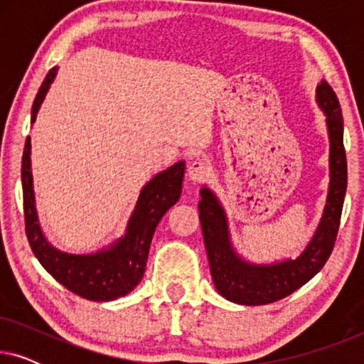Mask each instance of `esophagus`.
Masks as SVG:
<instances>
[{"label": "esophagus", "mask_w": 364, "mask_h": 364, "mask_svg": "<svg viewBox=\"0 0 364 364\" xmlns=\"http://www.w3.org/2000/svg\"><path fill=\"white\" fill-rule=\"evenodd\" d=\"M187 173L191 181L202 183L210 177V166H208L205 161H200V159H198V161H193L191 166H188Z\"/></svg>", "instance_id": "1"}]
</instances>
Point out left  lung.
I'll return each instance as SVG.
<instances>
[{"mask_svg":"<svg viewBox=\"0 0 364 364\" xmlns=\"http://www.w3.org/2000/svg\"><path fill=\"white\" fill-rule=\"evenodd\" d=\"M316 99L326 114L331 181L320 227L301 257L273 265H252L243 262L233 252L228 238L225 212L217 197L205 187L200 191L198 217L212 280L223 298L238 305H268L291 295L321 270L335 247L348 182L346 152L343 146V116L336 94L328 82L323 81L318 86Z\"/></svg>","mask_w":364,"mask_h":364,"instance_id":"1","label":"left lung"}]
</instances>
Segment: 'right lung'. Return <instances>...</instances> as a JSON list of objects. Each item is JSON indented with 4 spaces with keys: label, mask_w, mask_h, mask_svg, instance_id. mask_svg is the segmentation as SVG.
<instances>
[{
    "label": "right lung",
    "mask_w": 364,
    "mask_h": 364,
    "mask_svg": "<svg viewBox=\"0 0 364 364\" xmlns=\"http://www.w3.org/2000/svg\"><path fill=\"white\" fill-rule=\"evenodd\" d=\"M54 77H56V68L48 73L39 87L33 102L31 122L36 121V114ZM29 154H31V139L28 137L24 144L21 166L24 227H26L29 247L39 263L63 287L86 300L111 301L131 293L146 272L149 248L159 222L181 197L186 162H177L167 171L157 173L142 188L131 220L127 223L126 235L121 240H117L107 250L92 255H71L49 245L39 228L36 207H34Z\"/></svg>",
    "instance_id": "1"
}]
</instances>
